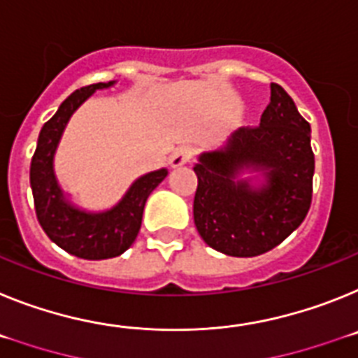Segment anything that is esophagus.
Segmentation results:
<instances>
[{
  "instance_id": "34e87169",
  "label": "esophagus",
  "mask_w": 358,
  "mask_h": 358,
  "mask_svg": "<svg viewBox=\"0 0 358 358\" xmlns=\"http://www.w3.org/2000/svg\"><path fill=\"white\" fill-rule=\"evenodd\" d=\"M192 157H194V149L191 145H182V148H178L175 153L171 155L169 164L173 169H178V167L185 166L187 162H191Z\"/></svg>"
}]
</instances>
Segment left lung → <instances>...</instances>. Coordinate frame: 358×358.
I'll list each match as a JSON object with an SVG mask.
<instances>
[{
  "label": "left lung",
  "instance_id": "1",
  "mask_svg": "<svg viewBox=\"0 0 358 358\" xmlns=\"http://www.w3.org/2000/svg\"><path fill=\"white\" fill-rule=\"evenodd\" d=\"M310 124L279 85L257 127H239L222 148L198 155L194 225L205 243L234 257L278 247L312 203L315 160Z\"/></svg>",
  "mask_w": 358,
  "mask_h": 358
}]
</instances>
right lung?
Masks as SVG:
<instances>
[{"label":"right lung","mask_w":358,"mask_h":358,"mask_svg":"<svg viewBox=\"0 0 358 358\" xmlns=\"http://www.w3.org/2000/svg\"><path fill=\"white\" fill-rule=\"evenodd\" d=\"M115 85L117 80L97 83L71 93L43 126L30 164V187L43 231L57 247L83 259H108L126 252L141 231L142 213L149 194L169 173L166 167H160L138 176L117 203L102 210L80 207L70 192L61 187L54 160L68 122L93 93Z\"/></svg>","instance_id":"right-lung-1"}]
</instances>
